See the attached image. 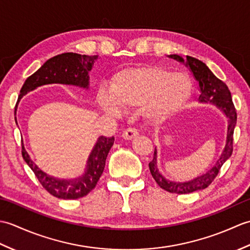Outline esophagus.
<instances>
[{"label":"esophagus","mask_w":250,"mask_h":250,"mask_svg":"<svg viewBox=\"0 0 250 250\" xmlns=\"http://www.w3.org/2000/svg\"><path fill=\"white\" fill-rule=\"evenodd\" d=\"M137 135H139V132H137V130L133 129V128H130V129H126L125 131H124V133H122V139L130 141L132 139H134V137Z\"/></svg>","instance_id":"obj_1"}]
</instances>
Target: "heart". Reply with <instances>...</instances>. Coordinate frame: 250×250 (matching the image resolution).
Segmentation results:
<instances>
[{
	"label": "heart",
	"mask_w": 250,
	"mask_h": 250,
	"mask_svg": "<svg viewBox=\"0 0 250 250\" xmlns=\"http://www.w3.org/2000/svg\"><path fill=\"white\" fill-rule=\"evenodd\" d=\"M191 83L183 74L174 73L159 66H131L116 74L110 86V95L102 92L100 105L109 114L118 115L121 107L144 106L148 119L162 121L176 113L187 102Z\"/></svg>",
	"instance_id": "heart-1"
}]
</instances>
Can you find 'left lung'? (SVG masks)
Segmentation results:
<instances>
[{
    "instance_id": "1",
    "label": "left lung",
    "mask_w": 250,
    "mask_h": 250,
    "mask_svg": "<svg viewBox=\"0 0 250 250\" xmlns=\"http://www.w3.org/2000/svg\"><path fill=\"white\" fill-rule=\"evenodd\" d=\"M168 58L182 62L184 64L189 67L191 73L193 74L196 82H199L200 87V103H210L216 105L217 107L224 111L228 118V131H227V141L226 146L224 148L221 156L219 157L218 161L216 162L215 166L208 169L206 173L202 174L201 176L195 177L189 182L179 183L172 182L168 180L163 175L159 172L158 164H157V149L155 148L152 160L149 162V169L152 175L153 179L159 185V187L168 191L171 193L177 194H186L191 193L194 191L202 190L208 187L211 182L218 175L220 168L228 159L232 155L233 151V133H234V128L236 125V111L235 107L232 102V97L229 88L227 84L221 82L219 78H217L213 72L206 66L205 63L195 59V58L187 56L186 59L178 55H169Z\"/></svg>"
}]
</instances>
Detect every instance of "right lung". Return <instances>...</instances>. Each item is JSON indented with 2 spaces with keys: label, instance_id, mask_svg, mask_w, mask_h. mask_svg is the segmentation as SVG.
Returning <instances> with one entry per match:
<instances>
[{
  "label": "right lung",
  "instance_id": "obj_1",
  "mask_svg": "<svg viewBox=\"0 0 250 250\" xmlns=\"http://www.w3.org/2000/svg\"><path fill=\"white\" fill-rule=\"evenodd\" d=\"M98 58L99 56H86L74 54V52H65V54L50 58L34 74L26 78L20 90L17 105L24 94L44 84L63 83L88 89L89 72L92 70V66ZM114 136H100L88 158L83 174L72 179L56 178L42 171L31 160L23 145L21 152H22L23 160L34 172L35 176L46 191H48L51 195L58 199L76 200L87 195L97 186L104 171L106 158L111 146L114 145Z\"/></svg>",
  "mask_w": 250,
  "mask_h": 250
}]
</instances>
